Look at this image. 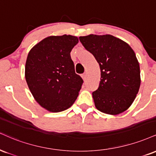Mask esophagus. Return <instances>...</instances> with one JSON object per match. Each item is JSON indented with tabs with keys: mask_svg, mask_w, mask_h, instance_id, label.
Returning <instances> with one entry per match:
<instances>
[{
	"mask_svg": "<svg viewBox=\"0 0 156 156\" xmlns=\"http://www.w3.org/2000/svg\"><path fill=\"white\" fill-rule=\"evenodd\" d=\"M81 77H82V78H83V80H86V73H83V74H82L81 75Z\"/></svg>",
	"mask_w": 156,
	"mask_h": 156,
	"instance_id": "esophagus-1",
	"label": "esophagus"
}]
</instances>
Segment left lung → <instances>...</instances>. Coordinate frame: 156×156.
Masks as SVG:
<instances>
[{"label":"left lung","instance_id":"left-lung-1","mask_svg":"<svg viewBox=\"0 0 156 156\" xmlns=\"http://www.w3.org/2000/svg\"><path fill=\"white\" fill-rule=\"evenodd\" d=\"M79 39L100 67V83L92 93L96 108L112 115L128 110L141 83L140 64L134 50L111 35L90 34Z\"/></svg>","mask_w":156,"mask_h":156}]
</instances>
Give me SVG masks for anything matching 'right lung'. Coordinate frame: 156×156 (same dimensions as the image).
<instances>
[{
  "label": "right lung",
  "instance_id": "right-lung-1",
  "mask_svg": "<svg viewBox=\"0 0 156 156\" xmlns=\"http://www.w3.org/2000/svg\"><path fill=\"white\" fill-rule=\"evenodd\" d=\"M78 43L74 35H51L28 53L24 71L28 88L35 101L48 111H64L78 96L83 80L75 73L70 57Z\"/></svg>",
  "mask_w": 156,
  "mask_h": 156
}]
</instances>
